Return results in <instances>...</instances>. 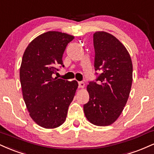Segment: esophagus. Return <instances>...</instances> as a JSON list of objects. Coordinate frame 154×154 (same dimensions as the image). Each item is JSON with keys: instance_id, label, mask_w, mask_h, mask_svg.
I'll return each mask as SVG.
<instances>
[{"instance_id": "1", "label": "esophagus", "mask_w": 154, "mask_h": 154, "mask_svg": "<svg viewBox=\"0 0 154 154\" xmlns=\"http://www.w3.org/2000/svg\"><path fill=\"white\" fill-rule=\"evenodd\" d=\"M78 87L79 88H83L85 87V82H79Z\"/></svg>"}]
</instances>
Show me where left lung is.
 I'll return each mask as SVG.
<instances>
[{
  "instance_id": "8db88e82",
  "label": "left lung",
  "mask_w": 154,
  "mask_h": 154,
  "mask_svg": "<svg viewBox=\"0 0 154 154\" xmlns=\"http://www.w3.org/2000/svg\"><path fill=\"white\" fill-rule=\"evenodd\" d=\"M95 71L101 72L87 90L90 99L85 115L98 126L113 123L126 104L133 81V64L128 51L118 38L104 31L93 35ZM98 83H97V82Z\"/></svg>"
}]
</instances>
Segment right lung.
<instances>
[{
  "label": "right lung",
  "mask_w": 154,
  "mask_h": 154,
  "mask_svg": "<svg viewBox=\"0 0 154 154\" xmlns=\"http://www.w3.org/2000/svg\"><path fill=\"white\" fill-rule=\"evenodd\" d=\"M73 36L48 31L26 49L20 68L23 97L31 118L40 126L54 128L65 121L78 84L54 77L62 66V57Z\"/></svg>",
  "instance_id": "obj_1"
}]
</instances>
